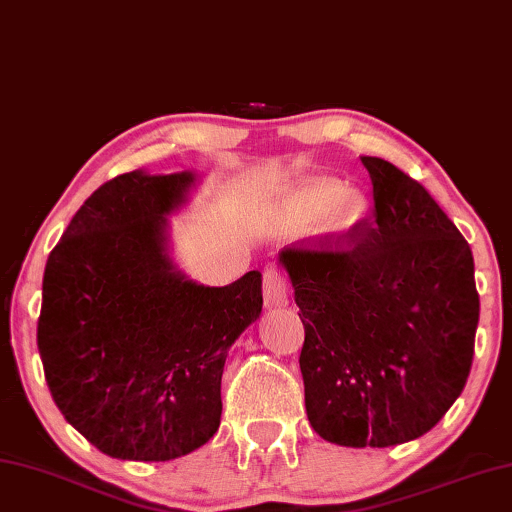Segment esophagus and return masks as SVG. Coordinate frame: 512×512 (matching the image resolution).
<instances>
[{
	"mask_svg": "<svg viewBox=\"0 0 512 512\" xmlns=\"http://www.w3.org/2000/svg\"><path fill=\"white\" fill-rule=\"evenodd\" d=\"M262 285H264V305L269 307V310H275V307H285L289 303L287 282H285V275H282L280 269L269 266V269L264 271Z\"/></svg>",
	"mask_w": 512,
	"mask_h": 512,
	"instance_id": "obj_1",
	"label": "esophagus"
}]
</instances>
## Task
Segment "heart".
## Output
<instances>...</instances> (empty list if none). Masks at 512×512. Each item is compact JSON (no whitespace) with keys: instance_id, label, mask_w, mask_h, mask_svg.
<instances>
[{"instance_id":"b5f03b06","label":"heart","mask_w":512,"mask_h":512,"mask_svg":"<svg viewBox=\"0 0 512 512\" xmlns=\"http://www.w3.org/2000/svg\"><path fill=\"white\" fill-rule=\"evenodd\" d=\"M369 200L358 189H346L337 177H305L282 189L264 218L271 227L285 232L314 225L321 237L342 241L355 234L369 216Z\"/></svg>"}]
</instances>
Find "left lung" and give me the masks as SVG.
Instances as JSON below:
<instances>
[{
    "mask_svg": "<svg viewBox=\"0 0 512 512\" xmlns=\"http://www.w3.org/2000/svg\"><path fill=\"white\" fill-rule=\"evenodd\" d=\"M373 221L280 253L305 326L307 419L339 446H394L440 421L467 383L478 326L472 248L424 186L362 157Z\"/></svg>",
    "mask_w": 512,
    "mask_h": 512,
    "instance_id": "obj_1",
    "label": "left lung"
}]
</instances>
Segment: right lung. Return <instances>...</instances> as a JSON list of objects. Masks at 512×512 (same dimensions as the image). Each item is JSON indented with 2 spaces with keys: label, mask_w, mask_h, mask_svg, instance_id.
Returning <instances> with one entry per match:
<instances>
[{
  "label": "right lung",
  "mask_w": 512,
  "mask_h": 512,
  "mask_svg": "<svg viewBox=\"0 0 512 512\" xmlns=\"http://www.w3.org/2000/svg\"><path fill=\"white\" fill-rule=\"evenodd\" d=\"M196 173L104 182L47 257L38 351L61 415L102 453L164 462L221 426L230 346L262 314V273L205 287L168 255Z\"/></svg>",
  "instance_id": "right-lung-1"
}]
</instances>
